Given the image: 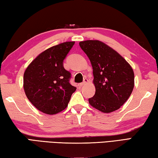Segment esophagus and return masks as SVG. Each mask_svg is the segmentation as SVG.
<instances>
[{
    "instance_id": "1",
    "label": "esophagus",
    "mask_w": 158,
    "mask_h": 158,
    "mask_svg": "<svg viewBox=\"0 0 158 158\" xmlns=\"http://www.w3.org/2000/svg\"><path fill=\"white\" fill-rule=\"evenodd\" d=\"M88 82H89V80H88V79L84 78V81H83L82 83H81V84H79V85H80V86H82V85H85V84H87Z\"/></svg>"
}]
</instances>
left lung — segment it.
<instances>
[{"label": "left lung", "mask_w": 158, "mask_h": 158, "mask_svg": "<svg viewBox=\"0 0 158 158\" xmlns=\"http://www.w3.org/2000/svg\"><path fill=\"white\" fill-rule=\"evenodd\" d=\"M79 46L93 67L95 93L90 105L104 113L118 109L127 100L135 84L130 64L118 53L99 40H85Z\"/></svg>", "instance_id": "left-lung-1"}]
</instances>
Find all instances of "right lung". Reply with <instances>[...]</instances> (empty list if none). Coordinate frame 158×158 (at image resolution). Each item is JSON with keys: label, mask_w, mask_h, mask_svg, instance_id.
<instances>
[{"label": "right lung", "mask_w": 158, "mask_h": 158, "mask_svg": "<svg viewBox=\"0 0 158 158\" xmlns=\"http://www.w3.org/2000/svg\"><path fill=\"white\" fill-rule=\"evenodd\" d=\"M74 44L66 42L50 47L35 58L23 74V89L33 106L53 115L65 109L77 88L69 83L71 74L63 60Z\"/></svg>", "instance_id": "obj_1"}]
</instances>
